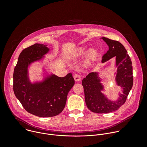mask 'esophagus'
<instances>
[{"label": "esophagus", "mask_w": 147, "mask_h": 147, "mask_svg": "<svg viewBox=\"0 0 147 147\" xmlns=\"http://www.w3.org/2000/svg\"><path fill=\"white\" fill-rule=\"evenodd\" d=\"M74 78L76 81H79L81 80V75L78 74H76L74 76Z\"/></svg>", "instance_id": "esophagus-1"}]
</instances>
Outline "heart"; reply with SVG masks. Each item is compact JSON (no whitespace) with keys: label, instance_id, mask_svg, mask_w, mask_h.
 Wrapping results in <instances>:
<instances>
[{"label":"heart","instance_id":"heart-1","mask_svg":"<svg viewBox=\"0 0 147 147\" xmlns=\"http://www.w3.org/2000/svg\"><path fill=\"white\" fill-rule=\"evenodd\" d=\"M85 52V48H80L77 52H76V55H81V54H82L84 52ZM96 55V52L95 50L94 49H91L88 54H87V57L89 59H91L92 58H94Z\"/></svg>","mask_w":147,"mask_h":147}]
</instances>
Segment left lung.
I'll return each mask as SVG.
<instances>
[{"label":"left lung","instance_id":"obj_1","mask_svg":"<svg viewBox=\"0 0 147 147\" xmlns=\"http://www.w3.org/2000/svg\"><path fill=\"white\" fill-rule=\"evenodd\" d=\"M103 40L109 46V50L102 56V62L116 57L117 68L116 81L121 87L123 93L120 94L116 102H111L105 98L100 92L102 87L98 79L97 74L90 73L82 81L84 90L85 100L87 108L96 113H108L119 109L125 103L133 84L131 60L126 49L119 41L103 37Z\"/></svg>","mask_w":147,"mask_h":147}]
</instances>
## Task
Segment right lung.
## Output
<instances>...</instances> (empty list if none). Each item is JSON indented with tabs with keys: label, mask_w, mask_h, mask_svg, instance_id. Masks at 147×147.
I'll list each match as a JSON object with an SVG mask.
<instances>
[{
	"label": "right lung",
	"mask_w": 147,
	"mask_h": 147,
	"mask_svg": "<svg viewBox=\"0 0 147 147\" xmlns=\"http://www.w3.org/2000/svg\"><path fill=\"white\" fill-rule=\"evenodd\" d=\"M49 49L35 44L21 52L13 73V91L22 106L28 113L42 117H52L65 107L67 96L75 81L71 73L64 77L52 75L44 82L31 84L27 77L31 62L40 59Z\"/></svg>",
	"instance_id": "1"
}]
</instances>
